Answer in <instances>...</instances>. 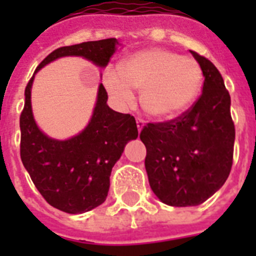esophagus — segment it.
<instances>
[{
  "label": "esophagus",
  "mask_w": 256,
  "mask_h": 256,
  "mask_svg": "<svg viewBox=\"0 0 256 256\" xmlns=\"http://www.w3.org/2000/svg\"><path fill=\"white\" fill-rule=\"evenodd\" d=\"M144 126V120L140 118V116H136V128H138V130H142V128Z\"/></svg>",
  "instance_id": "1"
}]
</instances>
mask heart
<instances>
[{
  "label": "heart",
  "instance_id": "b5f03b06",
  "mask_svg": "<svg viewBox=\"0 0 256 256\" xmlns=\"http://www.w3.org/2000/svg\"><path fill=\"white\" fill-rule=\"evenodd\" d=\"M203 82L200 65L191 57L164 49L132 54L120 65V72L108 69L104 85L120 106L134 100L132 90L140 92V104L156 118H172L186 112L196 100Z\"/></svg>",
  "mask_w": 256,
  "mask_h": 256
}]
</instances>
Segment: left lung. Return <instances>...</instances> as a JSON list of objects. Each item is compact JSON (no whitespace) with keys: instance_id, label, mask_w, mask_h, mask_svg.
<instances>
[{"instance_id":"1","label":"left lung","mask_w":256,"mask_h":256,"mask_svg":"<svg viewBox=\"0 0 256 256\" xmlns=\"http://www.w3.org/2000/svg\"><path fill=\"white\" fill-rule=\"evenodd\" d=\"M203 72L202 94L174 120L148 124L140 134L154 194L168 206H198L228 178L235 126L231 98L214 64L191 50Z\"/></svg>"}]
</instances>
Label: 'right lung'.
Instances as JSON below:
<instances>
[{"label": "right lung", "mask_w": 256, "mask_h": 256, "mask_svg": "<svg viewBox=\"0 0 256 256\" xmlns=\"http://www.w3.org/2000/svg\"><path fill=\"white\" fill-rule=\"evenodd\" d=\"M116 38L58 48L38 65L68 56L84 57L104 68L118 49ZM33 77L25 88V106L20 116L21 160L34 186L50 206L68 214H82L106 200L112 166L128 140L138 136L136 118L114 112L106 104L108 92L100 84L88 124L66 140L49 138L38 128L32 112Z\"/></svg>", "instance_id": "1"}]
</instances>
